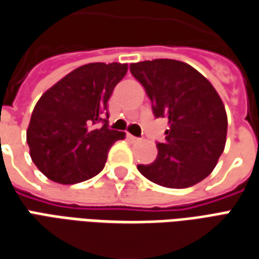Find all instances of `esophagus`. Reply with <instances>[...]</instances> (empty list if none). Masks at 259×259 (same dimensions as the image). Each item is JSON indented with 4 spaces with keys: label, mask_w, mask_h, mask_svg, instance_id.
Instances as JSON below:
<instances>
[{
    "label": "esophagus",
    "mask_w": 259,
    "mask_h": 259,
    "mask_svg": "<svg viewBox=\"0 0 259 259\" xmlns=\"http://www.w3.org/2000/svg\"><path fill=\"white\" fill-rule=\"evenodd\" d=\"M126 137H128V140L131 141V142H138V141H140V138H137V137H134V135H131V134H128Z\"/></svg>",
    "instance_id": "1"
}]
</instances>
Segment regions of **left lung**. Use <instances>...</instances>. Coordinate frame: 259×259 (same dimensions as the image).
<instances>
[{"mask_svg":"<svg viewBox=\"0 0 259 259\" xmlns=\"http://www.w3.org/2000/svg\"><path fill=\"white\" fill-rule=\"evenodd\" d=\"M155 117L167 118L158 156L138 170L156 185L185 189L213 172L227 140V114L213 84L187 63L155 59L130 65Z\"/></svg>","mask_w":259,"mask_h":259,"instance_id":"obj_1","label":"left lung"}]
</instances>
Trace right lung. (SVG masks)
Segmentation results:
<instances>
[{
	"mask_svg": "<svg viewBox=\"0 0 259 259\" xmlns=\"http://www.w3.org/2000/svg\"><path fill=\"white\" fill-rule=\"evenodd\" d=\"M126 63H89L60 78L37 100L26 131L29 153L42 174L62 185L99 175L115 141L125 133L108 128L107 103L126 74ZM104 120L103 127H96Z\"/></svg>",
	"mask_w": 259,
	"mask_h": 259,
	"instance_id": "right-lung-1",
	"label": "right lung"
}]
</instances>
